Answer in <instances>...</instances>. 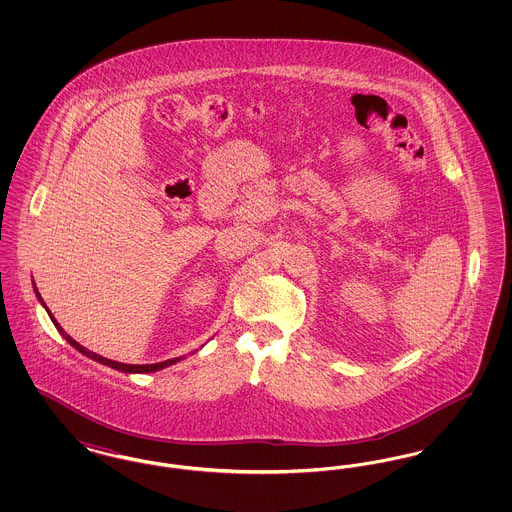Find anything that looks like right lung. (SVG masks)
Masks as SVG:
<instances>
[{
  "mask_svg": "<svg viewBox=\"0 0 512 512\" xmlns=\"http://www.w3.org/2000/svg\"><path fill=\"white\" fill-rule=\"evenodd\" d=\"M34 292H36V297H38V301L42 303V307L48 311L49 318H51V322L55 324V328L59 330V334L65 338V340L69 341L71 345H73L76 351H80L82 355H86V357H90V359H94V361H98L101 365L111 366V368H115V370H119V372H126V374H147V372H157V370H163V368H167V366L176 365V363H180L182 359H186L184 355L182 357H174V359H169V361H163V363H153V365H126V363H119V361H111V359H105V357H101L98 353H94V351H90V349H86L84 345H80L78 341H74L63 328H61V324L55 320V317L49 313L48 307H46V303H44V299H42V295L38 293V288L34 286ZM195 353V351H192Z\"/></svg>",
  "mask_w": 512,
  "mask_h": 512,
  "instance_id": "1",
  "label": "right lung"
}]
</instances>
